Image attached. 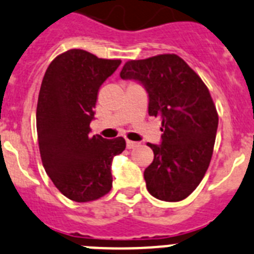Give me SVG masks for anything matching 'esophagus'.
<instances>
[{"mask_svg": "<svg viewBox=\"0 0 254 254\" xmlns=\"http://www.w3.org/2000/svg\"><path fill=\"white\" fill-rule=\"evenodd\" d=\"M137 145H138V142L131 141V140H127V141H126V146H127V149H133V148H136Z\"/></svg>", "mask_w": 254, "mask_h": 254, "instance_id": "34e87169", "label": "esophagus"}]
</instances>
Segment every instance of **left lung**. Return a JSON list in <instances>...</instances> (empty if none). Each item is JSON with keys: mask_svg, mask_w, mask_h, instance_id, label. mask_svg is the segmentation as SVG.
Segmentation results:
<instances>
[{"mask_svg": "<svg viewBox=\"0 0 254 254\" xmlns=\"http://www.w3.org/2000/svg\"><path fill=\"white\" fill-rule=\"evenodd\" d=\"M122 79L142 84L149 95V116L162 121V144L148 142L153 163L145 170L154 198L180 201L200 184L213 154L218 114L204 82L175 54L129 60Z\"/></svg>", "mask_w": 254, "mask_h": 254, "instance_id": "obj_1", "label": "left lung"}]
</instances>
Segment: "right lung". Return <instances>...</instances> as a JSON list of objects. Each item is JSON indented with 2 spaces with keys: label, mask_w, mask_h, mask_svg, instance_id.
Listing matches in <instances>:
<instances>
[{
  "label": "right lung",
  "mask_w": 254,
  "mask_h": 254,
  "mask_svg": "<svg viewBox=\"0 0 254 254\" xmlns=\"http://www.w3.org/2000/svg\"><path fill=\"white\" fill-rule=\"evenodd\" d=\"M119 64L68 50L51 62L41 84L37 135L42 164L59 191L78 203L110 191L112 160L126 148L123 137L90 135L99 88Z\"/></svg>",
  "instance_id": "1"
}]
</instances>
